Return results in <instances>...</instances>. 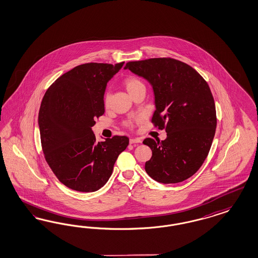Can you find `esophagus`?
<instances>
[{"mask_svg":"<svg viewBox=\"0 0 258 258\" xmlns=\"http://www.w3.org/2000/svg\"><path fill=\"white\" fill-rule=\"evenodd\" d=\"M142 140L140 138H131L130 139V143L131 144H135V143H141Z\"/></svg>","mask_w":258,"mask_h":258,"instance_id":"34e87169","label":"esophagus"}]
</instances>
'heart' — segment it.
Segmentation results:
<instances>
[{
	"label": "heart",
	"mask_w": 258,
	"mask_h": 258,
	"mask_svg": "<svg viewBox=\"0 0 258 258\" xmlns=\"http://www.w3.org/2000/svg\"><path fill=\"white\" fill-rule=\"evenodd\" d=\"M124 87L126 89V91L131 95H133L136 90H138V89H141V88H145V84L137 76L130 75V76L124 78ZM110 102H111V95H110L109 92H106V94L104 96V105H105V107H109L110 106ZM124 124L125 126H127V127H133L134 126V120L130 119V120L125 121Z\"/></svg>",
	"instance_id": "b5f03b06"
}]
</instances>
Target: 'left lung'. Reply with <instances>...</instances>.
Masks as SVG:
<instances>
[{"mask_svg":"<svg viewBox=\"0 0 258 258\" xmlns=\"http://www.w3.org/2000/svg\"><path fill=\"white\" fill-rule=\"evenodd\" d=\"M126 69L151 83L156 107L151 123L167 133L164 141H143L152 151L147 173L164 184L192 176L209 154L217 124L208 83L186 62L167 57L127 62Z\"/></svg>","mask_w":258,"mask_h":258,"instance_id":"obj_1","label":"left lung"}]
</instances>
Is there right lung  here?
<instances>
[{
  "label": "right lung",
  "mask_w": 258,
  "mask_h": 258,
  "mask_svg": "<svg viewBox=\"0 0 258 258\" xmlns=\"http://www.w3.org/2000/svg\"><path fill=\"white\" fill-rule=\"evenodd\" d=\"M123 64L77 66L55 81L42 100L38 122L44 156L58 180L71 189L90 192L103 187L128 145L126 136L118 135L96 142L91 130L105 113L107 83Z\"/></svg>",
  "instance_id": "1"
}]
</instances>
